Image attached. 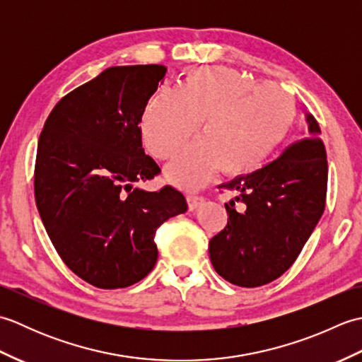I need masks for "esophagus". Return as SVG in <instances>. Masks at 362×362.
<instances>
[{"mask_svg":"<svg viewBox=\"0 0 362 362\" xmlns=\"http://www.w3.org/2000/svg\"><path fill=\"white\" fill-rule=\"evenodd\" d=\"M187 201H188V206H189V210H196L199 205L202 204V196H199V194H194V193H188L187 194Z\"/></svg>","mask_w":362,"mask_h":362,"instance_id":"esophagus-1","label":"esophagus"}]
</instances>
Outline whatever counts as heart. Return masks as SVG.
Listing matches in <instances>:
<instances>
[{"instance_id": "heart-1", "label": "heart", "mask_w": 362, "mask_h": 362, "mask_svg": "<svg viewBox=\"0 0 362 362\" xmlns=\"http://www.w3.org/2000/svg\"><path fill=\"white\" fill-rule=\"evenodd\" d=\"M297 104L279 83H257L227 66L196 68L177 90L160 88L141 119L143 141L156 158L168 160V177L183 187L202 185L219 168L238 175L259 166L296 124Z\"/></svg>"}]
</instances>
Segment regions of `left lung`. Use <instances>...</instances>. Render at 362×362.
I'll return each mask as SVG.
<instances>
[{"mask_svg":"<svg viewBox=\"0 0 362 362\" xmlns=\"http://www.w3.org/2000/svg\"><path fill=\"white\" fill-rule=\"evenodd\" d=\"M308 138L296 141L279 158L240 175L221 188L240 193L245 205L228 214L224 230L209 243L210 259L222 279L241 288L279 279L302 252L325 210L328 163L320 127L306 115Z\"/></svg>","mask_w":362,"mask_h":362,"instance_id":"obj_1","label":"left lung"}]
</instances>
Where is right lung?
I'll list each match as a JSON object with an SVG mask.
<instances>
[{
  "instance_id": "obj_1",
  "label": "right lung",
  "mask_w": 362,
  "mask_h": 362,
  "mask_svg": "<svg viewBox=\"0 0 362 362\" xmlns=\"http://www.w3.org/2000/svg\"><path fill=\"white\" fill-rule=\"evenodd\" d=\"M163 65L107 68L54 107L38 138L35 204L59 257L101 289L127 288L157 263V228L185 213L173 187L134 188L160 174L141 146V117Z\"/></svg>"
}]
</instances>
